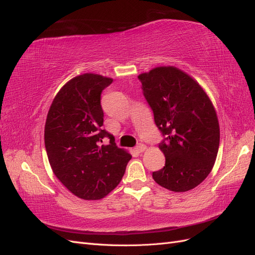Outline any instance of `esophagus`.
Segmentation results:
<instances>
[{
	"label": "esophagus",
	"mask_w": 255,
	"mask_h": 255,
	"mask_svg": "<svg viewBox=\"0 0 255 255\" xmlns=\"http://www.w3.org/2000/svg\"><path fill=\"white\" fill-rule=\"evenodd\" d=\"M145 149H146V146H145L143 143H139L138 145H136V148H135V150H136L138 153L143 152Z\"/></svg>",
	"instance_id": "34e87169"
}]
</instances>
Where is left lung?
Listing matches in <instances>:
<instances>
[{
  "mask_svg": "<svg viewBox=\"0 0 255 255\" xmlns=\"http://www.w3.org/2000/svg\"><path fill=\"white\" fill-rule=\"evenodd\" d=\"M138 80L164 137L158 146L166 163L152 173L154 181L175 192L197 187L212 171L219 149V123L210 98L174 67L155 68Z\"/></svg>",
  "mask_w": 255,
  "mask_h": 255,
  "instance_id": "1",
  "label": "left lung"
}]
</instances>
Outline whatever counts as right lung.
Returning <instances> with one entry per match:
<instances>
[{"label": "right lung", "mask_w": 255, "mask_h": 255, "mask_svg": "<svg viewBox=\"0 0 255 255\" xmlns=\"http://www.w3.org/2000/svg\"><path fill=\"white\" fill-rule=\"evenodd\" d=\"M112 83L99 74L75 76L58 91L45 121L44 144L52 170L73 195L84 200L109 195L132 158L101 128V94ZM105 137L110 139L106 146L101 144Z\"/></svg>", "instance_id": "add662e5"}]
</instances>
